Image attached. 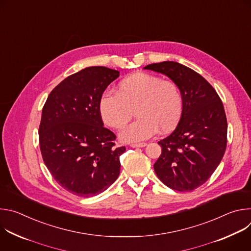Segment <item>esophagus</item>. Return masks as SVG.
<instances>
[{"label": "esophagus", "mask_w": 251, "mask_h": 251, "mask_svg": "<svg viewBox=\"0 0 251 251\" xmlns=\"http://www.w3.org/2000/svg\"><path fill=\"white\" fill-rule=\"evenodd\" d=\"M147 144L146 143H132L130 144V147L132 148H142V147H145Z\"/></svg>", "instance_id": "esophagus-1"}]
</instances>
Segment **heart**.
<instances>
[{
    "instance_id": "heart-1",
    "label": "heart",
    "mask_w": 251,
    "mask_h": 251,
    "mask_svg": "<svg viewBox=\"0 0 251 251\" xmlns=\"http://www.w3.org/2000/svg\"><path fill=\"white\" fill-rule=\"evenodd\" d=\"M184 98L178 85L171 79L135 73L123 78L116 94L104 92L98 103L100 117L105 125L122 129L132 117H138L120 133L124 142H139L161 133L172 131L180 121Z\"/></svg>"
}]
</instances>
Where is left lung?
I'll return each mask as SVG.
<instances>
[{"label":"left lung","instance_id":"1","mask_svg":"<svg viewBox=\"0 0 251 251\" xmlns=\"http://www.w3.org/2000/svg\"><path fill=\"white\" fill-rule=\"evenodd\" d=\"M144 68L169 76L184 98L176 128L158 142L162 153L154 164L155 173L172 190L194 191L208 180L225 155L227 121L224 104L214 88L190 67L163 61Z\"/></svg>","mask_w":251,"mask_h":251}]
</instances>
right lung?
Returning a JSON list of instances; mask_svg holds the SVG:
<instances>
[{"label": "right lung", "instance_id": "add662e5", "mask_svg": "<svg viewBox=\"0 0 251 251\" xmlns=\"http://www.w3.org/2000/svg\"><path fill=\"white\" fill-rule=\"evenodd\" d=\"M119 75L105 66L86 67L55 86L44 105L43 160L57 184L75 196L98 195L120 174L126 148L116 147V135L103 126L98 110L104 90Z\"/></svg>", "mask_w": 251, "mask_h": 251}]
</instances>
